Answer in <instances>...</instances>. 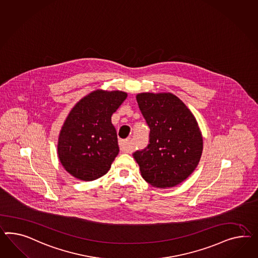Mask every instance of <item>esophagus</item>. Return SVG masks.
<instances>
[{"label": "esophagus", "mask_w": 258, "mask_h": 258, "mask_svg": "<svg viewBox=\"0 0 258 258\" xmlns=\"http://www.w3.org/2000/svg\"><path fill=\"white\" fill-rule=\"evenodd\" d=\"M119 147L120 150L125 153H131L133 151L132 147V141L131 139L120 140L119 141Z\"/></svg>", "instance_id": "esophagus-1"}]
</instances>
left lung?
<instances>
[{
  "instance_id": "8db88e82",
  "label": "left lung",
  "mask_w": 258,
  "mask_h": 258,
  "mask_svg": "<svg viewBox=\"0 0 258 258\" xmlns=\"http://www.w3.org/2000/svg\"><path fill=\"white\" fill-rule=\"evenodd\" d=\"M136 99L150 128L147 147L133 153L141 174L156 188L176 186L195 171L202 155L196 119L173 94L141 93Z\"/></svg>"
}]
</instances>
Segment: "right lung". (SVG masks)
Masks as SVG:
<instances>
[{"instance_id": "1", "label": "right lung", "mask_w": 258, "mask_h": 258, "mask_svg": "<svg viewBox=\"0 0 258 258\" xmlns=\"http://www.w3.org/2000/svg\"><path fill=\"white\" fill-rule=\"evenodd\" d=\"M125 98L126 94L121 91H95L81 99L66 119L58 141V157L78 179L95 180L110 170L119 152L111 115Z\"/></svg>"}]
</instances>
